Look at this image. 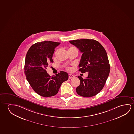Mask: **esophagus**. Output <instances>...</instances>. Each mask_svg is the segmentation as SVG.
<instances>
[{
	"label": "esophagus",
	"mask_w": 134,
	"mask_h": 134,
	"mask_svg": "<svg viewBox=\"0 0 134 134\" xmlns=\"http://www.w3.org/2000/svg\"><path fill=\"white\" fill-rule=\"evenodd\" d=\"M74 77V76L73 75L69 74V78L70 79V78H73Z\"/></svg>",
	"instance_id": "34e87169"
}]
</instances>
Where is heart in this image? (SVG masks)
Masks as SVG:
<instances>
[{"instance_id":"heart-1","label":"heart","mask_w":134,"mask_h":134,"mask_svg":"<svg viewBox=\"0 0 134 134\" xmlns=\"http://www.w3.org/2000/svg\"><path fill=\"white\" fill-rule=\"evenodd\" d=\"M68 52H78V49H76V48L75 47H70L68 49ZM67 70L68 71H71L72 70V68L70 67H68L67 68H66Z\"/></svg>"}]
</instances>
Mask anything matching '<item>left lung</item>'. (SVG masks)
<instances>
[{
	"mask_svg": "<svg viewBox=\"0 0 134 134\" xmlns=\"http://www.w3.org/2000/svg\"><path fill=\"white\" fill-rule=\"evenodd\" d=\"M70 43L82 53L79 71L89 72L85 79L78 76L80 84L76 88V93L86 97L96 96L103 89L109 75L110 65L106 52L101 43L94 39H77Z\"/></svg>",
	"mask_w": 134,
	"mask_h": 134,
	"instance_id": "1",
	"label": "left lung"
}]
</instances>
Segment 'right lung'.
Listing matches in <instances>:
<instances>
[{
	"label": "right lung",
	"instance_id": "1",
	"mask_svg": "<svg viewBox=\"0 0 134 134\" xmlns=\"http://www.w3.org/2000/svg\"><path fill=\"white\" fill-rule=\"evenodd\" d=\"M60 43L37 42L31 46L27 52L25 64V74L33 90L42 97L56 95L63 82L68 79V73L60 71L56 76H50L46 69L50 63L55 48Z\"/></svg>",
	"mask_w": 134,
	"mask_h": 134
}]
</instances>
